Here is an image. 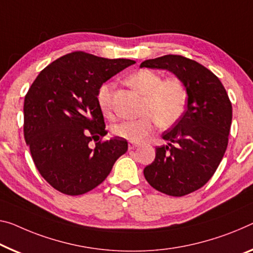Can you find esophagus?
<instances>
[{"mask_svg":"<svg viewBox=\"0 0 253 253\" xmlns=\"http://www.w3.org/2000/svg\"><path fill=\"white\" fill-rule=\"evenodd\" d=\"M138 146H139V143H137V142H133V141H130V142H129V145H127V148H129V150H132V149L137 148Z\"/></svg>","mask_w":253,"mask_h":253,"instance_id":"obj_1","label":"esophagus"}]
</instances>
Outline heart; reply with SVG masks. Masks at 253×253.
Here are the masks:
<instances>
[{
  "label": "heart",
  "mask_w": 253,
  "mask_h": 253,
  "mask_svg": "<svg viewBox=\"0 0 253 253\" xmlns=\"http://www.w3.org/2000/svg\"><path fill=\"white\" fill-rule=\"evenodd\" d=\"M127 84L145 95L140 113L135 120H124L112 126L116 137L140 141L151 133L155 126L167 129L174 126L184 114L188 92L177 78L164 79L158 72L142 69L127 78ZM113 83H105L97 91V104L107 119L114 118Z\"/></svg>",
  "instance_id": "b5f03b06"
}]
</instances>
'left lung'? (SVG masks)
I'll list each match as a JSON object with an SVG mask.
<instances>
[{"instance_id":"1","label":"left lung","mask_w":253,"mask_h":253,"mask_svg":"<svg viewBox=\"0 0 253 253\" xmlns=\"http://www.w3.org/2000/svg\"><path fill=\"white\" fill-rule=\"evenodd\" d=\"M140 68L174 73L188 92V108L172 129L163 133L167 145L143 174L148 183L169 196L182 197L211 180L226 151L232 104L220 80L198 62L181 55L146 60Z\"/></svg>"}]
</instances>
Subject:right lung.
Masks as SVG:
<instances>
[{
  "instance_id": "obj_1",
  "label": "right lung",
  "mask_w": 253,
  "mask_h": 253,
  "mask_svg": "<svg viewBox=\"0 0 253 253\" xmlns=\"http://www.w3.org/2000/svg\"><path fill=\"white\" fill-rule=\"evenodd\" d=\"M134 63L78 50L42 70L29 88L25 140L38 172L57 191L79 196L95 189L126 153V140L102 141L107 131L96 96L105 81Z\"/></svg>"
}]
</instances>
